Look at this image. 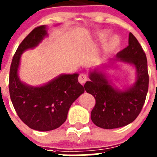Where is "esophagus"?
I'll return each instance as SVG.
<instances>
[{"label": "esophagus", "instance_id": "1", "mask_svg": "<svg viewBox=\"0 0 157 157\" xmlns=\"http://www.w3.org/2000/svg\"><path fill=\"white\" fill-rule=\"evenodd\" d=\"M87 79H88V77H87V76H86V74H80L78 77V81H79V83H80L81 84H83V83H86V80H87Z\"/></svg>", "mask_w": 157, "mask_h": 157}]
</instances>
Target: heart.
Here are the masks:
<instances>
[{
	"label": "heart",
	"mask_w": 157,
	"mask_h": 157,
	"mask_svg": "<svg viewBox=\"0 0 157 157\" xmlns=\"http://www.w3.org/2000/svg\"><path fill=\"white\" fill-rule=\"evenodd\" d=\"M106 35L107 33H101L100 36L103 39V38L106 37ZM118 45H119V39L117 36H114V37L112 38L110 42L106 45L105 50H106V52H111V51H113L115 49H116L118 47Z\"/></svg>",
	"instance_id": "b5f03b06"
}]
</instances>
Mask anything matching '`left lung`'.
<instances>
[{
    "instance_id": "1",
    "label": "left lung",
    "mask_w": 157,
    "mask_h": 157,
    "mask_svg": "<svg viewBox=\"0 0 157 157\" xmlns=\"http://www.w3.org/2000/svg\"><path fill=\"white\" fill-rule=\"evenodd\" d=\"M115 60L135 66L137 77L132 87L118 91L112 87L103 74L96 71L90 73V80L84 85L85 90L96 99L91 112L92 121L104 129L121 128L134 121L141 112L148 91L146 54L131 33H129L128 45L117 54Z\"/></svg>"
}]
</instances>
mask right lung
<instances>
[{
  "label": "right lung",
  "mask_w": 157,
  "mask_h": 157,
  "mask_svg": "<svg viewBox=\"0 0 157 157\" xmlns=\"http://www.w3.org/2000/svg\"><path fill=\"white\" fill-rule=\"evenodd\" d=\"M47 35L45 25L35 28L16 51L10 68L9 92L19 118L32 129L48 131L59 128L67 119L73 102L83 93L78 74H63L48 84L32 87L22 83L17 75L20 56L36 47Z\"/></svg>",
  "instance_id": "add662e5"
}]
</instances>
